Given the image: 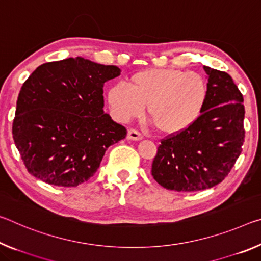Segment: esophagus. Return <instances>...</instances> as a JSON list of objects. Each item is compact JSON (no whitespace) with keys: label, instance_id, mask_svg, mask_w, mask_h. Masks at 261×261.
Returning <instances> with one entry per match:
<instances>
[{"label":"esophagus","instance_id":"34e87169","mask_svg":"<svg viewBox=\"0 0 261 261\" xmlns=\"http://www.w3.org/2000/svg\"><path fill=\"white\" fill-rule=\"evenodd\" d=\"M127 139L130 140H142L143 139V136L139 134V132H137L134 129H130L129 131H127V136H126Z\"/></svg>","mask_w":261,"mask_h":261}]
</instances>
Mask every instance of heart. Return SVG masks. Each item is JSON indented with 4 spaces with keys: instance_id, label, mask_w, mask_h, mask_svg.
Segmentation results:
<instances>
[{
    "instance_id": "heart-1",
    "label": "heart",
    "mask_w": 261,
    "mask_h": 261,
    "mask_svg": "<svg viewBox=\"0 0 261 261\" xmlns=\"http://www.w3.org/2000/svg\"><path fill=\"white\" fill-rule=\"evenodd\" d=\"M129 88L115 85L108 90L114 117L129 122L146 106L147 117L164 135H176L195 123L203 110L208 86L197 73L173 68H148L129 79Z\"/></svg>"
}]
</instances>
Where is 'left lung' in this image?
Instances as JSON below:
<instances>
[{
	"label": "left lung",
	"mask_w": 261,
	"mask_h": 261,
	"mask_svg": "<svg viewBox=\"0 0 261 261\" xmlns=\"http://www.w3.org/2000/svg\"><path fill=\"white\" fill-rule=\"evenodd\" d=\"M208 97L197 121L161 140L152 175L164 188L198 192L225 179L242 153L245 138L244 98L229 74L203 66Z\"/></svg>",
	"instance_id": "8db88e82"
}]
</instances>
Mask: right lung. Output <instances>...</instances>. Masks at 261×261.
Segmentation results:
<instances>
[{
  "label": "right lung",
  "instance_id": "obj_1",
  "mask_svg": "<svg viewBox=\"0 0 261 261\" xmlns=\"http://www.w3.org/2000/svg\"><path fill=\"white\" fill-rule=\"evenodd\" d=\"M121 74L85 58L40 65L18 94L12 137L28 172L44 182L76 187L100 167L126 129L103 110V86Z\"/></svg>",
  "mask_w": 261,
  "mask_h": 261
}]
</instances>
